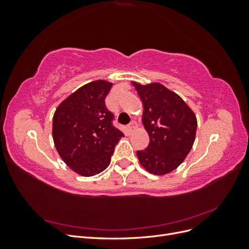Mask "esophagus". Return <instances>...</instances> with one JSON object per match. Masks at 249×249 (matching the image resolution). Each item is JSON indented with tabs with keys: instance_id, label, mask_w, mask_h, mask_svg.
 Instances as JSON below:
<instances>
[{
	"instance_id": "34e87169",
	"label": "esophagus",
	"mask_w": 249,
	"mask_h": 249,
	"mask_svg": "<svg viewBox=\"0 0 249 249\" xmlns=\"http://www.w3.org/2000/svg\"><path fill=\"white\" fill-rule=\"evenodd\" d=\"M135 127H136V124H135V122H132L129 125L126 126V132H127V134H131V133L134 131Z\"/></svg>"
}]
</instances>
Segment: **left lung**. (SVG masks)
Wrapping results in <instances>:
<instances>
[{"instance_id": "1", "label": "left lung", "mask_w": 249, "mask_h": 249, "mask_svg": "<svg viewBox=\"0 0 249 249\" xmlns=\"http://www.w3.org/2000/svg\"><path fill=\"white\" fill-rule=\"evenodd\" d=\"M132 85L142 101V123L149 136L148 146L137 152L139 162L153 175H167L190 153L196 135V116L182 97L160 83L132 82Z\"/></svg>"}]
</instances>
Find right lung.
<instances>
[{
	"label": "right lung",
	"mask_w": 249,
	"mask_h": 249,
	"mask_svg": "<svg viewBox=\"0 0 249 249\" xmlns=\"http://www.w3.org/2000/svg\"><path fill=\"white\" fill-rule=\"evenodd\" d=\"M112 83L96 80L80 87L59 105L53 117V139L59 156L78 175L106 169L124 133L112 124L105 99Z\"/></svg>",
	"instance_id": "obj_1"
}]
</instances>
